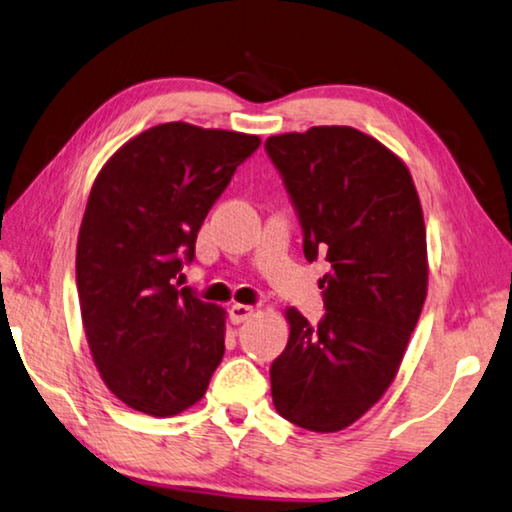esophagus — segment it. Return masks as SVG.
Here are the masks:
<instances>
[{
    "label": "esophagus",
    "instance_id": "34e87169",
    "mask_svg": "<svg viewBox=\"0 0 512 512\" xmlns=\"http://www.w3.org/2000/svg\"><path fill=\"white\" fill-rule=\"evenodd\" d=\"M255 314V307L253 305H241V303H234L232 307H230V321L232 323H243V321H248L250 316Z\"/></svg>",
    "mask_w": 512,
    "mask_h": 512
}]
</instances>
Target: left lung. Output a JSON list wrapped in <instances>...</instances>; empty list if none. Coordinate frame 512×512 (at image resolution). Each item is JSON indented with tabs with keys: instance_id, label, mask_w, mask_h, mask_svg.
Masks as SVG:
<instances>
[{
	"instance_id": "8db88e82",
	"label": "left lung",
	"mask_w": 512,
	"mask_h": 512,
	"mask_svg": "<svg viewBox=\"0 0 512 512\" xmlns=\"http://www.w3.org/2000/svg\"><path fill=\"white\" fill-rule=\"evenodd\" d=\"M294 202L307 262L323 255L319 326L287 310L271 364L273 405L314 433L351 426L387 392L428 289L426 225L408 166L353 127H312L264 143Z\"/></svg>"
}]
</instances>
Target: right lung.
I'll list each match as a JSON object with an SVG mask.
<instances>
[{
	"label": "right lung",
	"mask_w": 512,
	"mask_h": 512,
	"mask_svg": "<svg viewBox=\"0 0 512 512\" xmlns=\"http://www.w3.org/2000/svg\"><path fill=\"white\" fill-rule=\"evenodd\" d=\"M259 136L189 123L150 127L97 173L77 239V291L100 376L129 408L173 417L207 392L225 310L173 280Z\"/></svg>",
	"instance_id": "obj_1"
}]
</instances>
